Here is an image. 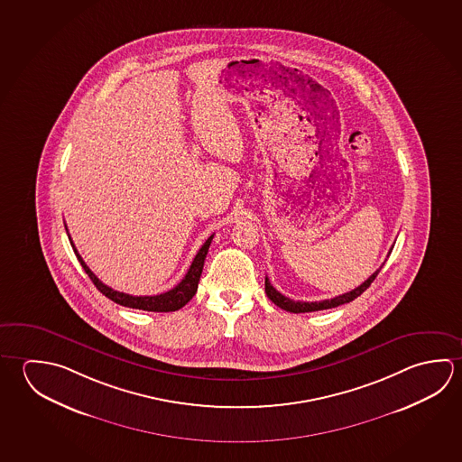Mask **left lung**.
<instances>
[{"instance_id": "left-lung-1", "label": "left lung", "mask_w": 462, "mask_h": 462, "mask_svg": "<svg viewBox=\"0 0 462 462\" xmlns=\"http://www.w3.org/2000/svg\"><path fill=\"white\" fill-rule=\"evenodd\" d=\"M394 246H391V250H389L388 256L391 254V251H393ZM383 267V264H381ZM380 269H376L374 273H373L364 283H360L358 287H356L354 291H347V293H342V295H337V297H334V299L321 300V301H295V300H291L289 297H285L282 295L281 291H275L274 287L271 285L269 282V279L266 277V281H264V291H266V295L269 297V300L277 305L279 308H282L285 311H291V313H310V311H319V310H329V308L339 307V305H344V303H348V301H352V300H356V297H360L362 293H364L370 285H372L373 281L376 279V275L381 271Z\"/></svg>"}]
</instances>
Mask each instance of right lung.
<instances>
[{
  "mask_svg": "<svg viewBox=\"0 0 462 462\" xmlns=\"http://www.w3.org/2000/svg\"><path fill=\"white\" fill-rule=\"evenodd\" d=\"M69 236V234H68ZM214 235H211L206 242H204L201 250L198 251L191 266L188 269L187 275L181 279L179 285H175L171 291L161 293V295H151V297H133L130 293H123V291H114L112 287H108L102 281H98L97 275L90 271L88 264L84 263L81 254L76 250L73 240L69 236V242L73 246L76 256L79 259L81 266L84 267L86 274L89 275L90 281L97 287L98 291L106 295V299L112 300L115 303L122 305V307L136 308V310H144V311H157V313H167V311H177L181 307H185L189 300L193 299L196 291H198V282L199 277L203 273L204 259L209 251V245H211Z\"/></svg>",
  "mask_w": 462,
  "mask_h": 462,
  "instance_id": "obj_1",
  "label": "right lung"
}]
</instances>
